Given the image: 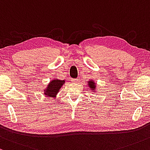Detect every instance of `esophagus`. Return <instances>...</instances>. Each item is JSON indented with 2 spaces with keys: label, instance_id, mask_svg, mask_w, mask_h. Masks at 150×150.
Segmentation results:
<instances>
[{
  "label": "esophagus",
  "instance_id": "1",
  "mask_svg": "<svg viewBox=\"0 0 150 150\" xmlns=\"http://www.w3.org/2000/svg\"><path fill=\"white\" fill-rule=\"evenodd\" d=\"M78 81H79L78 79H71V82H73V83H77Z\"/></svg>",
  "mask_w": 150,
  "mask_h": 150
}]
</instances>
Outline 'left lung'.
I'll list each match as a JSON object with an SVG mask.
<instances>
[{"instance_id":"obj_1","label":"left lung","mask_w":150,"mask_h":150,"mask_svg":"<svg viewBox=\"0 0 150 150\" xmlns=\"http://www.w3.org/2000/svg\"><path fill=\"white\" fill-rule=\"evenodd\" d=\"M88 86L91 88V90H94V89H95L96 85H95V83L93 81V80L88 81Z\"/></svg>"}]
</instances>
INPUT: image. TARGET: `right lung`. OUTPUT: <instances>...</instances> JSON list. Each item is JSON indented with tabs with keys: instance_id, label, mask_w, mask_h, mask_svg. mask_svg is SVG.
Returning <instances> with one entry per match:
<instances>
[{
	"instance_id": "obj_1",
	"label": "right lung",
	"mask_w": 150,
	"mask_h": 150,
	"mask_svg": "<svg viewBox=\"0 0 150 150\" xmlns=\"http://www.w3.org/2000/svg\"><path fill=\"white\" fill-rule=\"evenodd\" d=\"M64 83V80L55 79L52 81L48 84V86L47 87V88L45 90V94L46 95V96L55 98L57 93H58V91L60 90L62 86Z\"/></svg>"
}]
</instances>
